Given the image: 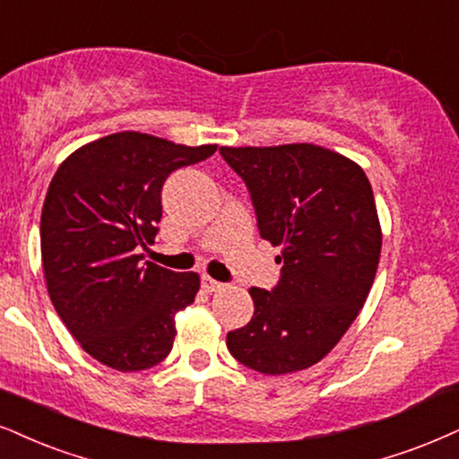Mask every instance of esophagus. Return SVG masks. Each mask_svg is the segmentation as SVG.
<instances>
[{
    "mask_svg": "<svg viewBox=\"0 0 459 459\" xmlns=\"http://www.w3.org/2000/svg\"><path fill=\"white\" fill-rule=\"evenodd\" d=\"M202 287H204V290H206V291H221V290H223V282H219V281H214L212 279V276H208V274H204L202 276Z\"/></svg>",
    "mask_w": 459,
    "mask_h": 459,
    "instance_id": "34e87169",
    "label": "esophagus"
}]
</instances>
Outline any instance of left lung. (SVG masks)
Here are the masks:
<instances>
[{
  "mask_svg": "<svg viewBox=\"0 0 459 459\" xmlns=\"http://www.w3.org/2000/svg\"><path fill=\"white\" fill-rule=\"evenodd\" d=\"M245 180L259 234L281 247V281L251 287L255 313L228 333L240 364L264 375L325 358L364 307L381 257V221L358 163L324 146H221Z\"/></svg>",
  "mask_w": 459,
  "mask_h": 459,
  "instance_id": "obj_1",
  "label": "left lung"
}]
</instances>
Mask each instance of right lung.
<instances>
[{
    "label": "right lung",
    "mask_w": 459,
    "mask_h": 459,
    "mask_svg": "<svg viewBox=\"0 0 459 459\" xmlns=\"http://www.w3.org/2000/svg\"><path fill=\"white\" fill-rule=\"evenodd\" d=\"M217 144L186 146L140 132L93 140L56 168L39 219L50 302L82 351L118 372L146 370L172 351L178 310L200 274L140 259L161 221V186Z\"/></svg>",
    "instance_id": "add662e5"
}]
</instances>
